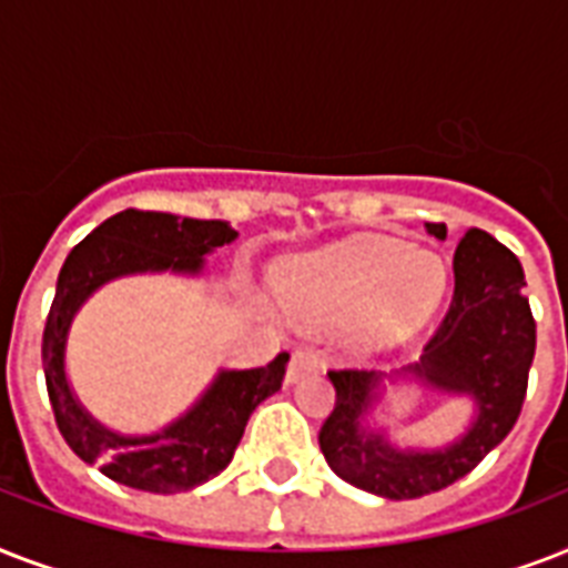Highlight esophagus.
I'll use <instances>...</instances> for the list:
<instances>
[{
    "label": "esophagus",
    "mask_w": 568,
    "mask_h": 568,
    "mask_svg": "<svg viewBox=\"0 0 568 568\" xmlns=\"http://www.w3.org/2000/svg\"><path fill=\"white\" fill-rule=\"evenodd\" d=\"M318 368H321L318 354H312V351L301 347V351H294V354H292V363H288L285 379H288V383H297V379L306 377V374H315Z\"/></svg>",
    "instance_id": "esophagus-1"
}]
</instances>
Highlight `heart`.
Instances as JSON below:
<instances>
[{
    "label": "heart",
    "mask_w": 568,
    "mask_h": 568,
    "mask_svg": "<svg viewBox=\"0 0 568 568\" xmlns=\"http://www.w3.org/2000/svg\"><path fill=\"white\" fill-rule=\"evenodd\" d=\"M436 253L395 239H359L306 258L288 280V306L310 324L359 321L368 336L422 327L445 297Z\"/></svg>",
    "instance_id": "b5f03b06"
}]
</instances>
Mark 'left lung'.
<instances>
[{
	"instance_id": "8db88e82",
	"label": "left lung",
	"mask_w": 568,
	"mask_h": 568,
	"mask_svg": "<svg viewBox=\"0 0 568 568\" xmlns=\"http://www.w3.org/2000/svg\"><path fill=\"white\" fill-rule=\"evenodd\" d=\"M445 239V223H427ZM537 351V321L525 297L521 262L489 232L468 230L454 253V297L422 359L404 372L448 395L475 400V422L445 448H395L363 418L383 374L329 372L336 406L318 433L324 459L342 480L392 501L439 493L466 477L519 422Z\"/></svg>"
}]
</instances>
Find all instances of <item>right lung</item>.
<instances>
[{"instance_id":"obj_1","label":"right lung","mask_w":568,"mask_h":568,"mask_svg":"<svg viewBox=\"0 0 568 568\" xmlns=\"http://www.w3.org/2000/svg\"><path fill=\"white\" fill-rule=\"evenodd\" d=\"M239 239L226 221H196L168 212L126 209L79 241L58 274L55 301L43 327V374L55 424L64 442L111 480L144 493H185L230 466L247 418L265 397L280 392L288 354L265 368L217 372L189 413L150 436H123L84 413L64 374L67 333L100 285L126 274H200L203 258Z\"/></svg>"}]
</instances>
